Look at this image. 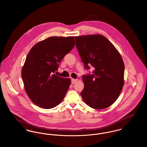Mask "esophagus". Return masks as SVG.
<instances>
[{"label": "esophagus", "mask_w": 147, "mask_h": 147, "mask_svg": "<svg viewBox=\"0 0 147 147\" xmlns=\"http://www.w3.org/2000/svg\"><path fill=\"white\" fill-rule=\"evenodd\" d=\"M77 80H78L77 79H71V83L72 84H75L77 82Z\"/></svg>", "instance_id": "esophagus-1"}]
</instances>
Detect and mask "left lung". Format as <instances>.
I'll use <instances>...</instances> for the list:
<instances>
[{
    "instance_id": "1",
    "label": "left lung",
    "mask_w": 147,
    "mask_h": 147,
    "mask_svg": "<svg viewBox=\"0 0 147 147\" xmlns=\"http://www.w3.org/2000/svg\"><path fill=\"white\" fill-rule=\"evenodd\" d=\"M76 45L86 69L92 65V74L83 75L84 87L80 93L84 102L95 109L110 106L119 97L124 80L122 57L105 36H76Z\"/></svg>"
}]
</instances>
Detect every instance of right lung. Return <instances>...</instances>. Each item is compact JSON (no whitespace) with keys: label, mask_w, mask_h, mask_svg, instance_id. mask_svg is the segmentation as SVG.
Returning a JSON list of instances; mask_svg holds the SVG:
<instances>
[{"label":"right lung","mask_w":147,"mask_h":147,"mask_svg":"<svg viewBox=\"0 0 147 147\" xmlns=\"http://www.w3.org/2000/svg\"><path fill=\"white\" fill-rule=\"evenodd\" d=\"M74 45V36H53L38 42L30 50L21 76L26 93L36 105L50 109L64 99L71 80L54 73Z\"/></svg>","instance_id":"obj_1"}]
</instances>
